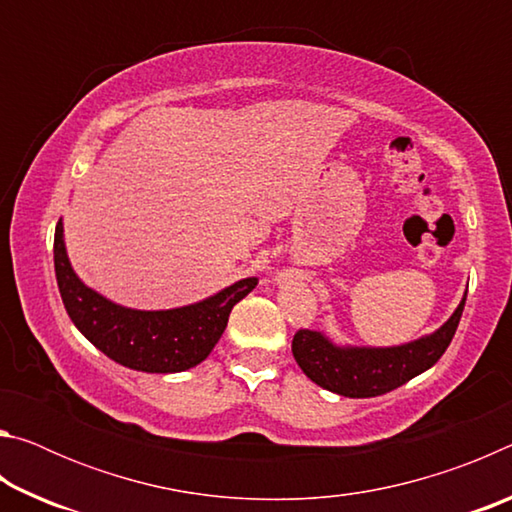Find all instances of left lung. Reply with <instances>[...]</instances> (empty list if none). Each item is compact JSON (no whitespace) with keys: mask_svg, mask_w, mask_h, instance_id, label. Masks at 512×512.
Listing matches in <instances>:
<instances>
[{"mask_svg":"<svg viewBox=\"0 0 512 512\" xmlns=\"http://www.w3.org/2000/svg\"><path fill=\"white\" fill-rule=\"evenodd\" d=\"M465 298L467 293L445 325L418 341L393 345V348H359V345H336L323 332L300 329L291 343L293 357L302 372L325 391L343 397L391 393L443 357L456 334Z\"/></svg>","mask_w":512,"mask_h":512,"instance_id":"obj_1","label":"left lung"}]
</instances>
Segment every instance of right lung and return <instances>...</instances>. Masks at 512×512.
<instances>
[{"label":"right lung","mask_w":512,"mask_h":512,"mask_svg":"<svg viewBox=\"0 0 512 512\" xmlns=\"http://www.w3.org/2000/svg\"><path fill=\"white\" fill-rule=\"evenodd\" d=\"M54 268L63 305L85 339L121 366L160 375L183 372L205 361L219 343L232 307L257 287V277H246L187 307L162 311L121 307L85 287L74 273L63 221H58L54 235Z\"/></svg>","instance_id":"1"}]
</instances>
